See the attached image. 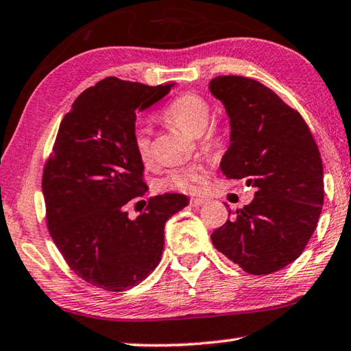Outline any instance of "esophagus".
<instances>
[{
  "mask_svg": "<svg viewBox=\"0 0 351 351\" xmlns=\"http://www.w3.org/2000/svg\"><path fill=\"white\" fill-rule=\"evenodd\" d=\"M208 200H206L205 197H191V200H189V204H191V206H194V208H199V206L205 205Z\"/></svg>",
  "mask_w": 351,
  "mask_h": 351,
  "instance_id": "34e87169",
  "label": "esophagus"
}]
</instances>
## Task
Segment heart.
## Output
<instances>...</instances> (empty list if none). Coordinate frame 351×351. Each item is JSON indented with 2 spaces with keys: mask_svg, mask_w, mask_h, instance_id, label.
Segmentation results:
<instances>
[{
  "mask_svg": "<svg viewBox=\"0 0 351 351\" xmlns=\"http://www.w3.org/2000/svg\"><path fill=\"white\" fill-rule=\"evenodd\" d=\"M165 121L177 125L186 134L199 136L204 134V146L216 147L226 138V130L221 128H208L211 119V104L204 96L197 93H182L166 104L160 112ZM132 145H134L138 158L145 165L154 160L152 132L143 123H135L132 130ZM205 180V169L200 165H188L174 168L166 172V176L158 182L160 189L165 191H180L186 194H194L199 191L200 185Z\"/></svg>",
  "mask_w": 351,
  "mask_h": 351,
  "instance_id": "1",
  "label": "heart"
}]
</instances>
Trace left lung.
Masks as SVG:
<instances>
[{
	"label": "left lung",
	"mask_w": 351,
	"mask_h": 351,
	"mask_svg": "<svg viewBox=\"0 0 351 351\" xmlns=\"http://www.w3.org/2000/svg\"><path fill=\"white\" fill-rule=\"evenodd\" d=\"M210 90L230 117L227 179L255 197L211 234V243L247 274L267 275L305 250L324 205V166L305 119L255 79L217 76Z\"/></svg>",
	"instance_id": "left-lung-1"
}]
</instances>
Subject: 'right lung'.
<instances>
[{"label":"right lung","instance_id":"right-lung-1","mask_svg":"<svg viewBox=\"0 0 351 351\" xmlns=\"http://www.w3.org/2000/svg\"><path fill=\"white\" fill-rule=\"evenodd\" d=\"M171 87L99 80L63 117L45 163L51 238L71 271L101 289L121 292L145 280L162 260L166 221L188 205L183 194H163L149 197L136 219L128 216V205L147 191L145 166L132 145L135 110Z\"/></svg>","mask_w":351,"mask_h":351}]
</instances>
